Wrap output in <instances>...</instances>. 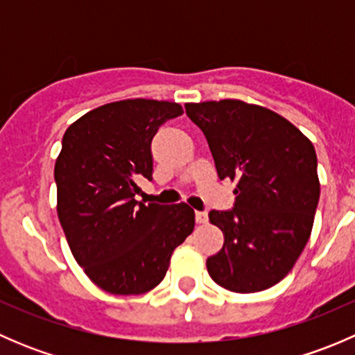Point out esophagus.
Returning <instances> with one entry per match:
<instances>
[{
	"label": "esophagus",
	"mask_w": 355,
	"mask_h": 355,
	"mask_svg": "<svg viewBox=\"0 0 355 355\" xmlns=\"http://www.w3.org/2000/svg\"><path fill=\"white\" fill-rule=\"evenodd\" d=\"M196 221H198L199 225L206 223V221H207V214L204 213V211H196Z\"/></svg>",
	"instance_id": "34e87169"
}]
</instances>
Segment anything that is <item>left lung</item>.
<instances>
[{
	"mask_svg": "<svg viewBox=\"0 0 355 355\" xmlns=\"http://www.w3.org/2000/svg\"><path fill=\"white\" fill-rule=\"evenodd\" d=\"M220 180L237 184L232 209L209 211L225 244L207 257L209 277L239 293L284 280L309 241L320 180L309 139L288 120L237 99L189 103Z\"/></svg>",
	"mask_w": 355,
	"mask_h": 355,
	"instance_id": "1",
	"label": "left lung"
}]
</instances>
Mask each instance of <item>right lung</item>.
I'll return each mask as SVG.
<instances>
[{"mask_svg":"<svg viewBox=\"0 0 355 355\" xmlns=\"http://www.w3.org/2000/svg\"><path fill=\"white\" fill-rule=\"evenodd\" d=\"M180 105L127 99L89 111L67 128L55 164L58 218L75 261L116 295L149 292L194 230L185 202H139V180H153L151 142Z\"/></svg>","mask_w":355,"mask_h":355,"instance_id":"obj_1","label":"right lung"}]
</instances>
